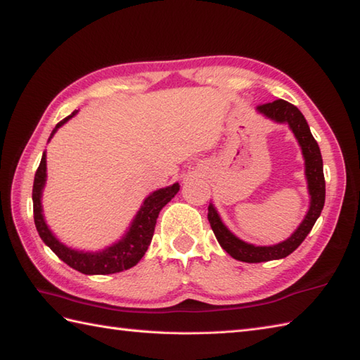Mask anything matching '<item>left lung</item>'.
Segmentation results:
<instances>
[{
  "label": "left lung",
  "mask_w": 360,
  "mask_h": 360,
  "mask_svg": "<svg viewBox=\"0 0 360 360\" xmlns=\"http://www.w3.org/2000/svg\"><path fill=\"white\" fill-rule=\"evenodd\" d=\"M257 110L275 122H288L290 129H292V133L295 134L303 151L304 165H307L311 207L307 213V217H304L303 223L298 226V229L292 235H290V238L280 244H275V246L262 248L244 243L229 232L227 227L223 224V221L219 219L215 207L210 204L207 218L219 246L223 248L229 255L244 263L269 262V259L285 258L289 254H292V252L303 243V240L307 238V235L311 232V229L316 224V221L320 217V213H322L325 204V176L322 155H320L319 143L314 137H312L308 122L300 112V110L292 103L281 101V98L258 105Z\"/></svg>",
  "instance_id": "left-lung-1"
}]
</instances>
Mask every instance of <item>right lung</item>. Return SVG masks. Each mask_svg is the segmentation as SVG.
<instances>
[{
    "label": "right lung",
    "mask_w": 360,
    "mask_h": 360,
    "mask_svg": "<svg viewBox=\"0 0 360 360\" xmlns=\"http://www.w3.org/2000/svg\"><path fill=\"white\" fill-rule=\"evenodd\" d=\"M75 114V111L71 116L60 120L56 125V129L62 127L68 119H71ZM53 129L52 134L56 133ZM46 181V155L43 153L41 162L37 168L35 179H34V188H32V201H34V221L35 227L38 231L40 238L48 244L51 250L56 254L60 259L71 266L72 269L79 271L82 274L88 275H106V274H116L122 272L129 267L136 266L139 263V259L147 252L153 233H155L156 219L159 217V212L162 210L167 202L172 201V198L178 193L179 184H173L167 188H160L158 192H153L147 200L143 201V205L141 207L139 213H137L129 232L124 236V240L119 241L114 246L105 249L97 254H83V252L72 250L70 248L63 246L62 243L57 241L56 236L51 233V231L46 226L43 215H41V190Z\"/></svg>",
    "instance_id": "right-lung-1"
}]
</instances>
